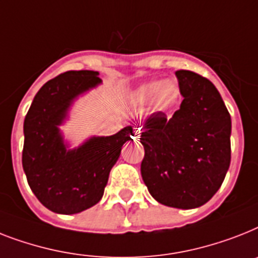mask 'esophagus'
Returning <instances> with one entry per match:
<instances>
[{"instance_id": "obj_1", "label": "esophagus", "mask_w": 258, "mask_h": 258, "mask_svg": "<svg viewBox=\"0 0 258 258\" xmlns=\"http://www.w3.org/2000/svg\"><path fill=\"white\" fill-rule=\"evenodd\" d=\"M134 134H135V138H139V136H140V128H135Z\"/></svg>"}]
</instances>
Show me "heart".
<instances>
[{
  "label": "heart",
  "mask_w": 258,
  "mask_h": 258,
  "mask_svg": "<svg viewBox=\"0 0 258 258\" xmlns=\"http://www.w3.org/2000/svg\"><path fill=\"white\" fill-rule=\"evenodd\" d=\"M180 87L173 81H150L139 86L134 93V99L140 104L154 100V108L158 112H165L177 103Z\"/></svg>",
  "instance_id": "b5f03b06"
}]
</instances>
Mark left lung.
<instances>
[{
	"instance_id": "8db88e82",
	"label": "left lung",
	"mask_w": 258,
	"mask_h": 258,
	"mask_svg": "<svg viewBox=\"0 0 258 258\" xmlns=\"http://www.w3.org/2000/svg\"><path fill=\"white\" fill-rule=\"evenodd\" d=\"M183 102L172 118L155 112L143 123L140 172L151 196L192 209L209 202L231 164V115L212 82L177 70Z\"/></svg>"
}]
</instances>
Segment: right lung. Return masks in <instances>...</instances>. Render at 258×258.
Instances as JSON below:
<instances>
[{"instance_id":"obj_1","label":"right lung","mask_w":258,"mask_h":258,"mask_svg":"<svg viewBox=\"0 0 258 258\" xmlns=\"http://www.w3.org/2000/svg\"><path fill=\"white\" fill-rule=\"evenodd\" d=\"M98 71H66L42 86L24 122L22 167L33 194L46 208L74 215L91 208L103 196L108 175L131 140L127 125L111 136H93L69 148L59 125L74 100L102 83Z\"/></svg>"}]
</instances>
